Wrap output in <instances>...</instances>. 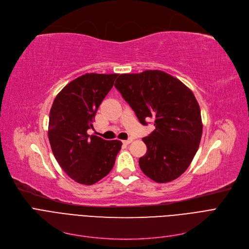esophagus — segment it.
I'll return each mask as SVG.
<instances>
[{"mask_svg":"<svg viewBox=\"0 0 249 249\" xmlns=\"http://www.w3.org/2000/svg\"><path fill=\"white\" fill-rule=\"evenodd\" d=\"M132 140H133L132 138H128L127 140H123V143H124V144L127 145V144H130V143L132 142Z\"/></svg>","mask_w":249,"mask_h":249,"instance_id":"34e87169","label":"esophagus"}]
</instances>
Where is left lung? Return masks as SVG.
<instances>
[{"label": "left lung", "instance_id": "8db88e82", "mask_svg": "<svg viewBox=\"0 0 249 249\" xmlns=\"http://www.w3.org/2000/svg\"><path fill=\"white\" fill-rule=\"evenodd\" d=\"M115 87L142 125L154 120V131L142 138L147 146L139 159L143 174L161 184L178 178L191 164L202 137L201 110L193 91L161 71L120 74Z\"/></svg>", "mask_w": 249, "mask_h": 249}]
</instances>
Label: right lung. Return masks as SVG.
Instances as JSON below:
<instances>
[{
    "mask_svg": "<svg viewBox=\"0 0 249 249\" xmlns=\"http://www.w3.org/2000/svg\"><path fill=\"white\" fill-rule=\"evenodd\" d=\"M118 73H86L65 86L49 114L48 138L55 160L71 178L94 185L114 166L122 142L88 135L97 110Z\"/></svg>",
    "mask_w": 249,
    "mask_h": 249,
    "instance_id": "right-lung-1",
    "label": "right lung"
}]
</instances>
